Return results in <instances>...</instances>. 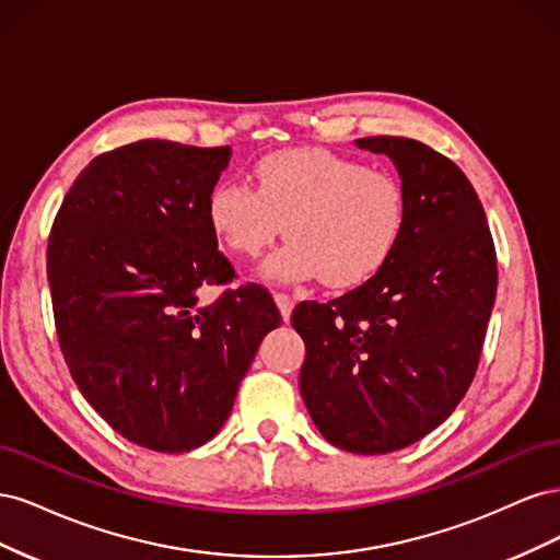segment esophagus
I'll return each instance as SVG.
<instances>
[{
    "mask_svg": "<svg viewBox=\"0 0 560 560\" xmlns=\"http://www.w3.org/2000/svg\"><path fill=\"white\" fill-rule=\"evenodd\" d=\"M276 303H278L282 317L290 319V315L294 311V296L287 294V292H276Z\"/></svg>",
    "mask_w": 560,
    "mask_h": 560,
    "instance_id": "34e87169",
    "label": "esophagus"
}]
</instances>
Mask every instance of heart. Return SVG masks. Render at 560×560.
<instances>
[{
  "label": "heart",
  "instance_id": "1",
  "mask_svg": "<svg viewBox=\"0 0 560 560\" xmlns=\"http://www.w3.org/2000/svg\"><path fill=\"white\" fill-rule=\"evenodd\" d=\"M257 189L245 182L214 186L208 214L214 233L238 257L252 259L290 241L268 261L278 280L319 276L352 287L389 259L406 226V186L387 167L334 154L287 149L257 163Z\"/></svg>",
  "mask_w": 560,
  "mask_h": 560
}]
</instances>
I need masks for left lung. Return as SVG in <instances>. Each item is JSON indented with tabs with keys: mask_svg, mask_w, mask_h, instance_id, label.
<instances>
[{
	"mask_svg": "<svg viewBox=\"0 0 560 560\" xmlns=\"http://www.w3.org/2000/svg\"><path fill=\"white\" fill-rule=\"evenodd\" d=\"M395 161L406 226L364 284L327 303L301 301L299 387L329 444L381 455L416 444L455 411L477 374L498 290V257L465 173L409 138H362Z\"/></svg>",
	"mask_w": 560,
	"mask_h": 560,
	"instance_id": "8db88e82",
	"label": "left lung"
}]
</instances>
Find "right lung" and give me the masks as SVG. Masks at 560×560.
<instances>
[{
    "label": "right lung",
    "mask_w": 560,
    "mask_h": 560,
    "mask_svg": "<svg viewBox=\"0 0 560 560\" xmlns=\"http://www.w3.org/2000/svg\"><path fill=\"white\" fill-rule=\"evenodd\" d=\"M231 147L140 140L95 156L65 194L46 273L67 369L128 442L186 453L219 432L261 338L266 287H229L208 200ZM222 285L210 304L197 294Z\"/></svg>",
    "instance_id": "obj_1"
}]
</instances>
